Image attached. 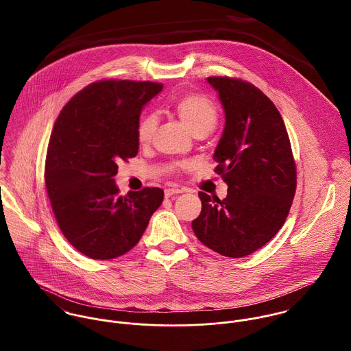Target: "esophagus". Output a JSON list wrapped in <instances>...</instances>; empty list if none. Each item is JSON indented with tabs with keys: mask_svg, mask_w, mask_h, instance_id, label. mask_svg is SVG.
I'll return each instance as SVG.
<instances>
[{
	"mask_svg": "<svg viewBox=\"0 0 351 351\" xmlns=\"http://www.w3.org/2000/svg\"><path fill=\"white\" fill-rule=\"evenodd\" d=\"M178 193H182V191L181 189H177V188H167V189H165V197L167 199V197H171V196H174V195H178Z\"/></svg>",
	"mask_w": 351,
	"mask_h": 351,
	"instance_id": "esophagus-1",
	"label": "esophagus"
}]
</instances>
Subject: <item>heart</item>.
<instances>
[{"label":"heart","instance_id":"heart-1","mask_svg":"<svg viewBox=\"0 0 351 351\" xmlns=\"http://www.w3.org/2000/svg\"><path fill=\"white\" fill-rule=\"evenodd\" d=\"M174 113L193 136L209 135L217 123L216 105L202 95H188L181 97L173 105ZM158 127L154 114H145L136 127V138L141 145L150 143Z\"/></svg>","mask_w":351,"mask_h":351}]
</instances>
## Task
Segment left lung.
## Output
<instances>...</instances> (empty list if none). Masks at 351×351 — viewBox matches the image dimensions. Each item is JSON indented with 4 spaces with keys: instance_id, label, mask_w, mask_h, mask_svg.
Here are the masks:
<instances>
[{
    "instance_id": "8db88e82",
    "label": "left lung",
    "mask_w": 351,
    "mask_h": 351,
    "mask_svg": "<svg viewBox=\"0 0 351 351\" xmlns=\"http://www.w3.org/2000/svg\"><path fill=\"white\" fill-rule=\"evenodd\" d=\"M224 108L223 135L213 154L227 197L200 192L192 228L202 245L242 258L265 246L282 227L296 192V165L276 105L242 80L209 77Z\"/></svg>"
}]
</instances>
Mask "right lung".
Segmentation results:
<instances>
[{
  "mask_svg": "<svg viewBox=\"0 0 351 351\" xmlns=\"http://www.w3.org/2000/svg\"><path fill=\"white\" fill-rule=\"evenodd\" d=\"M160 84L100 81L60 110L46 159V188L56 223L84 255L106 261L136 246L163 191L145 188L119 196L117 163L136 156V127Z\"/></svg>",
  "mask_w": 351,
  "mask_h": 351,
  "instance_id": "1",
  "label": "right lung"
}]
</instances>
